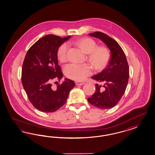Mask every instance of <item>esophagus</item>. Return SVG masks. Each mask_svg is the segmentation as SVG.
Wrapping results in <instances>:
<instances>
[{
	"instance_id": "1",
	"label": "esophagus",
	"mask_w": 155,
	"mask_h": 155,
	"mask_svg": "<svg viewBox=\"0 0 155 155\" xmlns=\"http://www.w3.org/2000/svg\"><path fill=\"white\" fill-rule=\"evenodd\" d=\"M84 84V82H80V81H77L75 82V84H76V85H77V86H81V85H82V84Z\"/></svg>"
}]
</instances>
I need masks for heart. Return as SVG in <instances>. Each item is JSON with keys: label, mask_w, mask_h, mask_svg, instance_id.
I'll use <instances>...</instances> for the list:
<instances>
[{"label": "heart", "mask_w": 155, "mask_h": 155, "mask_svg": "<svg viewBox=\"0 0 155 155\" xmlns=\"http://www.w3.org/2000/svg\"><path fill=\"white\" fill-rule=\"evenodd\" d=\"M73 44L81 51L87 54V60L94 69L102 71L108 64L111 58V53L107 47L97 46V42L90 38H81L73 41ZM68 45L63 43L58 47L57 56L61 62L67 60ZM64 73L68 78L76 81H82L91 73V68L87 64H69L64 68Z\"/></svg>", "instance_id": "b5f03b06"}]
</instances>
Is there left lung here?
<instances>
[{
    "mask_svg": "<svg viewBox=\"0 0 155 155\" xmlns=\"http://www.w3.org/2000/svg\"><path fill=\"white\" fill-rule=\"evenodd\" d=\"M89 35L106 44L111 51V58L102 72L91 77L103 85L95 84V91L87 101L97 108H113L122 98L127 87L129 78L127 58L119 44L106 34L95 32Z\"/></svg>",
    "mask_w": 155,
    "mask_h": 155,
    "instance_id": "8db88e82",
    "label": "left lung"
}]
</instances>
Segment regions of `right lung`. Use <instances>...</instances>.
I'll return each mask as SVG.
<instances>
[{"label": "right lung", "mask_w": 155, "mask_h": 155, "mask_svg": "<svg viewBox=\"0 0 155 155\" xmlns=\"http://www.w3.org/2000/svg\"><path fill=\"white\" fill-rule=\"evenodd\" d=\"M70 38L46 35L32 45L25 56L22 84L29 101L40 111L53 113L61 108L74 87V82L68 78L56 89L52 86L53 81H60L63 76L58 63V48Z\"/></svg>", "instance_id": "right-lung-1"}]
</instances>
